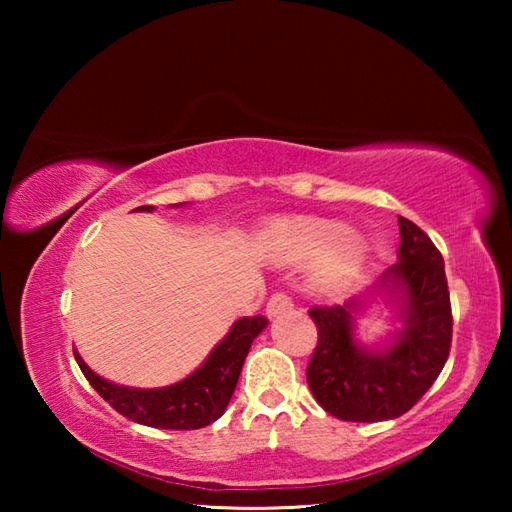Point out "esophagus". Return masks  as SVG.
Here are the masks:
<instances>
[{
  "label": "esophagus",
  "instance_id": "34e87169",
  "mask_svg": "<svg viewBox=\"0 0 512 512\" xmlns=\"http://www.w3.org/2000/svg\"><path fill=\"white\" fill-rule=\"evenodd\" d=\"M291 309H293V302L287 293H275V296H271V300H268L266 314H268V318H275L280 314H287V311H291Z\"/></svg>",
  "mask_w": 512,
  "mask_h": 512
}]
</instances>
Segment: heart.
<instances>
[{
  "label": "heart",
  "instance_id": "1",
  "mask_svg": "<svg viewBox=\"0 0 512 512\" xmlns=\"http://www.w3.org/2000/svg\"><path fill=\"white\" fill-rule=\"evenodd\" d=\"M257 248L271 264L296 266L316 257L314 284L336 291L361 271L366 239L361 232L343 228L332 219H282L259 230Z\"/></svg>",
  "mask_w": 512,
  "mask_h": 512
}]
</instances>
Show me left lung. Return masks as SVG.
Listing matches in <instances>:
<instances>
[{"label":"left lung","mask_w":512,"mask_h":512,"mask_svg":"<svg viewBox=\"0 0 512 512\" xmlns=\"http://www.w3.org/2000/svg\"><path fill=\"white\" fill-rule=\"evenodd\" d=\"M400 253L370 287L343 305L309 311L318 348L307 366L316 402L334 418L381 422L400 418L438 379L452 345V307L445 262L433 241L400 216ZM392 305V339L366 344L356 320L378 304Z\"/></svg>","instance_id":"left-lung-1"}]
</instances>
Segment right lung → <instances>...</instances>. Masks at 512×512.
Returning a JSON list of instances; mask_svg holds the SVG:
<instances>
[{
	"label": "right lung",
	"instance_id": "obj_1",
	"mask_svg": "<svg viewBox=\"0 0 512 512\" xmlns=\"http://www.w3.org/2000/svg\"><path fill=\"white\" fill-rule=\"evenodd\" d=\"M176 203L171 207H185ZM153 205L135 207L133 212H153ZM268 320L264 316H244L232 323L230 332L214 345L205 361L194 372L176 384L160 388L121 386L101 377L83 361L79 350H74L76 363L88 377L94 391L106 400L112 409L137 424L155 429H201L219 420L225 406L232 400L237 381L248 357V350Z\"/></svg>",
	"mask_w": 512,
	"mask_h": 512
}]
</instances>
